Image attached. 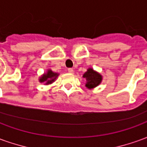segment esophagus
<instances>
[{"label": "esophagus", "instance_id": "34e87169", "mask_svg": "<svg viewBox=\"0 0 147 147\" xmlns=\"http://www.w3.org/2000/svg\"><path fill=\"white\" fill-rule=\"evenodd\" d=\"M67 71H68V72H69V73H73V68H68V69H67Z\"/></svg>", "mask_w": 147, "mask_h": 147}]
</instances>
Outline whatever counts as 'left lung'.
Returning a JSON list of instances; mask_svg holds the SVG:
<instances>
[{
	"mask_svg": "<svg viewBox=\"0 0 147 147\" xmlns=\"http://www.w3.org/2000/svg\"><path fill=\"white\" fill-rule=\"evenodd\" d=\"M83 78H86V86L88 89H92L95 86H98L102 80V76L93 70L92 68H89L83 75Z\"/></svg>",
	"mask_w": 147,
	"mask_h": 147,
	"instance_id": "left-lung-1",
	"label": "left lung"
}]
</instances>
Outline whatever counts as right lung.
Wrapping results in <instances>:
<instances>
[{
  "instance_id": "add662e5",
  "label": "right lung",
  "mask_w": 147,
  "mask_h": 147,
  "mask_svg": "<svg viewBox=\"0 0 147 147\" xmlns=\"http://www.w3.org/2000/svg\"><path fill=\"white\" fill-rule=\"evenodd\" d=\"M57 76V73H54V72H53L51 70H49L47 73L45 74V75H43V76L40 78L39 81H40L41 83H45V84H50V83H53V82L56 80V78Z\"/></svg>"
}]
</instances>
